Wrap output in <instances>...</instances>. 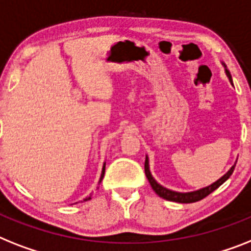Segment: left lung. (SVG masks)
<instances>
[{
    "instance_id": "obj_1",
    "label": "left lung",
    "mask_w": 251,
    "mask_h": 251,
    "mask_svg": "<svg viewBox=\"0 0 251 251\" xmlns=\"http://www.w3.org/2000/svg\"><path fill=\"white\" fill-rule=\"evenodd\" d=\"M223 66H225L226 74H227V76H228L229 82L232 83V76H231V74H229L228 69H227V66H226L225 64H223ZM235 165L236 164H233L232 167H231V169H229V171L227 172L225 176H222V177L219 178L218 181H215L214 183L206 186V187H204V188H200V190H196V191H191V192L172 191V190H169V188H165L164 186H161L160 183H158V182L154 179V177L151 176L148 156H146V160H145V175H146V177H148V179H149V182H150V185H151V187H152V190L156 192V195H159L160 198L165 199V200H169V201L181 202V204H188V202H196V201H199V200H201V199L206 198L209 194H212V192L214 191V190H217V188L222 185V183H225V182L227 181V179L231 177V175L233 173Z\"/></svg>"
}]
</instances>
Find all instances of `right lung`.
<instances>
[{
	"label": "right lung",
	"mask_w": 251,
	"mask_h": 251,
	"mask_svg": "<svg viewBox=\"0 0 251 251\" xmlns=\"http://www.w3.org/2000/svg\"><path fill=\"white\" fill-rule=\"evenodd\" d=\"M103 175H105V163H103V167H102V172H101V177H100V181H99V183H101V181H102L103 178ZM87 200H91V195L88 196V198H86L83 200V201H87Z\"/></svg>",
	"instance_id": "add662e5"
}]
</instances>
